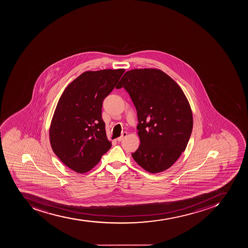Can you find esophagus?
<instances>
[{
    "label": "esophagus",
    "mask_w": 248,
    "mask_h": 248,
    "mask_svg": "<svg viewBox=\"0 0 248 248\" xmlns=\"http://www.w3.org/2000/svg\"><path fill=\"white\" fill-rule=\"evenodd\" d=\"M126 136H127V132H123V133H122V135H121V136H120V137H118V138H116V141H118V142H121V141L123 140L124 138V137H126Z\"/></svg>",
    "instance_id": "34e87169"
}]
</instances>
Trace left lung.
I'll list each match as a JSON object with an SVG mask.
<instances>
[{
	"label": "left lung",
	"instance_id": "left-lung-1",
	"mask_svg": "<svg viewBox=\"0 0 248 248\" xmlns=\"http://www.w3.org/2000/svg\"><path fill=\"white\" fill-rule=\"evenodd\" d=\"M124 88L136 106L140 144L132 154L142 169L152 173L169 169L188 144L193 113L176 81L158 69H134L116 88Z\"/></svg>",
	"mask_w": 248,
	"mask_h": 248
}]
</instances>
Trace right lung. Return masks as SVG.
I'll return each mask as SVG.
<instances>
[{
  "mask_svg": "<svg viewBox=\"0 0 248 248\" xmlns=\"http://www.w3.org/2000/svg\"><path fill=\"white\" fill-rule=\"evenodd\" d=\"M124 70L82 73L66 86L58 101L49 130L51 148L62 163L77 173L92 170L111 148L101 108Z\"/></svg>",
  "mask_w": 248,
  "mask_h": 248,
  "instance_id": "right-lung-1",
  "label": "right lung"
}]
</instances>
